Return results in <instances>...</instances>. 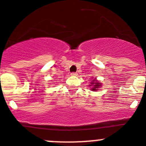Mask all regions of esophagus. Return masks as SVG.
Masks as SVG:
<instances>
[{
  "label": "esophagus",
  "mask_w": 146,
  "mask_h": 146,
  "mask_svg": "<svg viewBox=\"0 0 146 146\" xmlns=\"http://www.w3.org/2000/svg\"><path fill=\"white\" fill-rule=\"evenodd\" d=\"M70 75H71V76H76L78 75V73H74V72H73V73H70Z\"/></svg>",
  "instance_id": "esophagus-1"
}]
</instances>
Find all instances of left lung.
<instances>
[{
	"label": "left lung",
	"mask_w": 146,
	"mask_h": 146,
	"mask_svg": "<svg viewBox=\"0 0 146 146\" xmlns=\"http://www.w3.org/2000/svg\"><path fill=\"white\" fill-rule=\"evenodd\" d=\"M90 84H91L92 86H92V87H93V88H92L91 90H93V91H94V90H97L98 88H100V86H101V83H98V82L97 80H96V78L93 79V81H92V83H90Z\"/></svg>",
	"instance_id": "8db88e82"
}]
</instances>
